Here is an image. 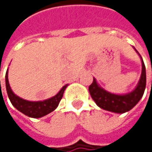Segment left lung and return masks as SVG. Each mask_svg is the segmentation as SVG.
<instances>
[{"instance_id": "1", "label": "left lung", "mask_w": 152, "mask_h": 152, "mask_svg": "<svg viewBox=\"0 0 152 152\" xmlns=\"http://www.w3.org/2000/svg\"><path fill=\"white\" fill-rule=\"evenodd\" d=\"M137 51V50H136ZM138 53V52H137ZM142 60V74L139 83L133 91L124 95H116L110 93L101 88L96 79L93 78L92 83L89 86V91L95 101V103L100 108L117 113H123L131 110L137 105L143 95L146 87V71L145 65Z\"/></svg>"}]
</instances>
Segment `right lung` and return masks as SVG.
Wrapping results in <instances>:
<instances>
[{
	"label": "right lung",
	"mask_w": 152,
	"mask_h": 152,
	"mask_svg": "<svg viewBox=\"0 0 152 152\" xmlns=\"http://www.w3.org/2000/svg\"><path fill=\"white\" fill-rule=\"evenodd\" d=\"M6 90L7 93L9 96V99L11 102V104L15 106V108L23 113V114L31 117V118H40L43 117L46 114L50 113L53 112L56 107L58 106L61 99H62L63 93L65 89L67 88L68 85H64L61 90L53 98L46 99L44 101H37V102H32V101H28L25 99H23L14 94L12 91L10 83H9V79H8V71L6 73Z\"/></svg>",
	"instance_id": "right-lung-1"
}]
</instances>
